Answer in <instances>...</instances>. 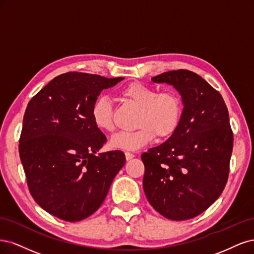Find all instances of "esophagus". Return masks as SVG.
Wrapping results in <instances>:
<instances>
[{
	"instance_id": "obj_1",
	"label": "esophagus",
	"mask_w": 254,
	"mask_h": 254,
	"mask_svg": "<svg viewBox=\"0 0 254 254\" xmlns=\"http://www.w3.org/2000/svg\"><path fill=\"white\" fill-rule=\"evenodd\" d=\"M135 157V155L134 154H132V153H129V152H126V159L128 161V160H130V159H133Z\"/></svg>"
}]
</instances>
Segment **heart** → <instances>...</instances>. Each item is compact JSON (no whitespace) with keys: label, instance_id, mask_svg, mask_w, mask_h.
Returning a JSON list of instances; mask_svg holds the SVG:
<instances>
[{"label":"heart","instance_id":"heart-1","mask_svg":"<svg viewBox=\"0 0 254 254\" xmlns=\"http://www.w3.org/2000/svg\"><path fill=\"white\" fill-rule=\"evenodd\" d=\"M120 96L139 108L135 126L130 132H120L111 139V146L122 151H137L151 143L155 134L166 138L174 133L181 121L183 102L175 92L159 93L157 88L134 82L121 89ZM94 125L102 132L115 128L113 105L108 97L97 98L91 110Z\"/></svg>","mask_w":254,"mask_h":254}]
</instances>
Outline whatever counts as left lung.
Segmentation results:
<instances>
[{
  "label": "left lung",
  "mask_w": 254,
  "mask_h": 254,
  "mask_svg": "<svg viewBox=\"0 0 254 254\" xmlns=\"http://www.w3.org/2000/svg\"><path fill=\"white\" fill-rule=\"evenodd\" d=\"M152 81L173 86L184 109L174 133L141 155L143 190L162 216L190 219L206 211L226 186L233 148L229 113L222 95L193 71L171 70Z\"/></svg>",
  "instance_id": "left-lung-1"
}]
</instances>
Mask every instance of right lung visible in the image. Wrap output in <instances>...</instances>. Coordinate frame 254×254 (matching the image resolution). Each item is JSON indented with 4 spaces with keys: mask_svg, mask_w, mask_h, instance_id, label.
I'll return each instance as SVG.
<instances>
[{
    "mask_svg": "<svg viewBox=\"0 0 254 254\" xmlns=\"http://www.w3.org/2000/svg\"><path fill=\"white\" fill-rule=\"evenodd\" d=\"M124 79L62 73L29 101L20 158L30 194L50 214L66 222L92 215L125 166L124 152L98 153L106 137L91 117L100 93Z\"/></svg>",
    "mask_w": 254,
    "mask_h": 254,
    "instance_id": "obj_1",
    "label": "right lung"
}]
</instances>
